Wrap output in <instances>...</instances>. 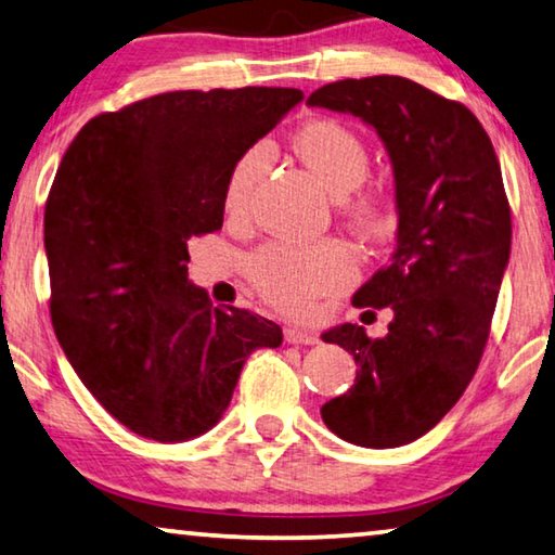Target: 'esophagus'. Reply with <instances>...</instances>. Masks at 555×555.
<instances>
[{
    "instance_id": "esophagus-1",
    "label": "esophagus",
    "mask_w": 555,
    "mask_h": 555,
    "mask_svg": "<svg viewBox=\"0 0 555 555\" xmlns=\"http://www.w3.org/2000/svg\"><path fill=\"white\" fill-rule=\"evenodd\" d=\"M284 340L288 343V346H315V343H319V336L311 331H304V328H286Z\"/></svg>"
}]
</instances>
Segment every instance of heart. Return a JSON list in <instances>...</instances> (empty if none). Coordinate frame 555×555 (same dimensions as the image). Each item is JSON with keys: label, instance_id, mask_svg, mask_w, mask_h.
Masks as SVG:
<instances>
[{"label": "heart", "instance_id": "heart-1", "mask_svg": "<svg viewBox=\"0 0 555 555\" xmlns=\"http://www.w3.org/2000/svg\"><path fill=\"white\" fill-rule=\"evenodd\" d=\"M292 145L333 197H345L358 190L371 170V155L363 138L333 118L304 122L294 133ZM267 145H254L236 157L224 182L227 215L242 217L246 212L254 184L267 170ZM343 209L350 224L363 234H377L388 227V209L373 190L346 198ZM249 274L271 304L288 313H304L319 296L348 284L353 276V257L338 244H319L309 249L274 244L254 254Z\"/></svg>", "mask_w": 555, "mask_h": 555}]
</instances>
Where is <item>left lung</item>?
<instances>
[{"label": "left lung", "instance_id": "8db88e82", "mask_svg": "<svg viewBox=\"0 0 555 555\" xmlns=\"http://www.w3.org/2000/svg\"><path fill=\"white\" fill-rule=\"evenodd\" d=\"M306 103L363 120L392 165L398 244L353 296L358 309L390 306L388 336L367 338L358 323L321 336L358 363L353 388L321 408L325 427L390 450L429 433L477 373L512 254L504 180L467 105L410 78H346Z\"/></svg>", "mask_w": 555, "mask_h": 555}]
</instances>
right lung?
<instances>
[{
	"mask_svg": "<svg viewBox=\"0 0 555 555\" xmlns=\"http://www.w3.org/2000/svg\"><path fill=\"white\" fill-rule=\"evenodd\" d=\"M304 101L298 88L172 91L101 113L61 157L43 212L51 321L95 400L135 435L212 429L257 348L261 315L215 309L188 279L190 236L217 232L244 151Z\"/></svg>",
	"mask_w": 555,
	"mask_h": 555,
	"instance_id": "1",
	"label": "right lung"
}]
</instances>
